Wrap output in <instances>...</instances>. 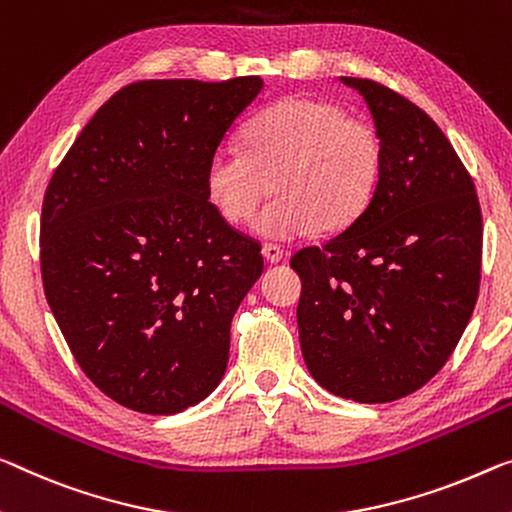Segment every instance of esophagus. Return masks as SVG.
Returning <instances> with one entry per match:
<instances>
[{"mask_svg": "<svg viewBox=\"0 0 512 512\" xmlns=\"http://www.w3.org/2000/svg\"><path fill=\"white\" fill-rule=\"evenodd\" d=\"M263 258L267 263H281L283 261V249L279 245H263Z\"/></svg>", "mask_w": 512, "mask_h": 512, "instance_id": "34e87169", "label": "esophagus"}]
</instances>
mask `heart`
I'll list each match as a JSON object with an SVG mask.
<instances>
[{
  "label": "heart",
  "instance_id": "1",
  "mask_svg": "<svg viewBox=\"0 0 512 512\" xmlns=\"http://www.w3.org/2000/svg\"><path fill=\"white\" fill-rule=\"evenodd\" d=\"M375 128L341 105L288 96L247 123L242 151L219 146L203 174L208 201L229 224H247L270 192L254 229L270 240L343 231L364 215L382 174Z\"/></svg>",
  "mask_w": 512,
  "mask_h": 512
}]
</instances>
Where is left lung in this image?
Instances as JSON below:
<instances>
[{
    "label": "left lung",
    "instance_id": "left-lung-1",
    "mask_svg": "<svg viewBox=\"0 0 512 512\" xmlns=\"http://www.w3.org/2000/svg\"><path fill=\"white\" fill-rule=\"evenodd\" d=\"M364 96L384 148L357 222L290 258L302 279L297 327L320 387L391 403L439 373L474 313L483 217L474 180L439 125L373 80Z\"/></svg>",
    "mask_w": 512,
    "mask_h": 512
}]
</instances>
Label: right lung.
Listing matches in <instances>:
<instances>
[{
	"mask_svg": "<svg viewBox=\"0 0 512 512\" xmlns=\"http://www.w3.org/2000/svg\"><path fill=\"white\" fill-rule=\"evenodd\" d=\"M261 89V77L123 86L47 185V304L86 377L135 412H183L224 377L263 256L212 208L203 174Z\"/></svg>",
	"mask_w": 512,
	"mask_h": 512,
	"instance_id": "right-lung-1",
	"label": "right lung"
}]
</instances>
